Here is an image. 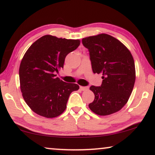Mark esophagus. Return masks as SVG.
<instances>
[{
  "label": "esophagus",
  "instance_id": "obj_1",
  "mask_svg": "<svg viewBox=\"0 0 155 155\" xmlns=\"http://www.w3.org/2000/svg\"><path fill=\"white\" fill-rule=\"evenodd\" d=\"M80 89H81V90H82V91H85V90H88V87H83V86H80Z\"/></svg>",
  "mask_w": 155,
  "mask_h": 155
}]
</instances>
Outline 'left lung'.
Segmentation results:
<instances>
[{
    "label": "left lung",
    "instance_id": "left-lung-1",
    "mask_svg": "<svg viewBox=\"0 0 155 155\" xmlns=\"http://www.w3.org/2000/svg\"><path fill=\"white\" fill-rule=\"evenodd\" d=\"M82 43L90 52L93 72L103 74L102 85L90 88L95 98L89 107L98 115L120 111L129 99L135 81V62L130 51L105 33L83 38Z\"/></svg>",
    "mask_w": 155,
    "mask_h": 155
}]
</instances>
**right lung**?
I'll return each instance as SVG.
<instances>
[{"label":"right lung","instance_id":"1","mask_svg":"<svg viewBox=\"0 0 155 155\" xmlns=\"http://www.w3.org/2000/svg\"><path fill=\"white\" fill-rule=\"evenodd\" d=\"M79 40L44 35L25 52L19 68L20 90L26 103L39 115L52 118L61 115L72 91L79 89L56 77L68 54L78 48Z\"/></svg>","mask_w":155,"mask_h":155}]
</instances>
